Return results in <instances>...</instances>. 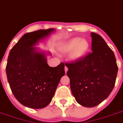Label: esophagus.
I'll return each mask as SVG.
<instances>
[{
    "label": "esophagus",
    "instance_id": "34e87169",
    "mask_svg": "<svg viewBox=\"0 0 123 123\" xmlns=\"http://www.w3.org/2000/svg\"><path fill=\"white\" fill-rule=\"evenodd\" d=\"M68 67L67 66H65V67H64V70H65V72H67V71H68Z\"/></svg>",
    "mask_w": 123,
    "mask_h": 123
}]
</instances>
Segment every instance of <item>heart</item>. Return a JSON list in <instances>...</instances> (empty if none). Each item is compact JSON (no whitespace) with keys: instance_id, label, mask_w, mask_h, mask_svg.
<instances>
[{"instance_id":"1","label":"heart","mask_w":123,"mask_h":123,"mask_svg":"<svg viewBox=\"0 0 123 123\" xmlns=\"http://www.w3.org/2000/svg\"><path fill=\"white\" fill-rule=\"evenodd\" d=\"M89 43L86 40L80 38H75L68 41L66 43L61 45L60 50L62 52L72 53L73 59H79L83 57L89 49Z\"/></svg>"}]
</instances>
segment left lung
I'll return each mask as SVG.
<instances>
[{
  "label": "left lung",
  "mask_w": 123,
  "mask_h": 123,
  "mask_svg": "<svg viewBox=\"0 0 123 123\" xmlns=\"http://www.w3.org/2000/svg\"><path fill=\"white\" fill-rule=\"evenodd\" d=\"M92 52L65 63L70 88L80 105L92 108L110 95L115 86L117 66L115 55L99 34L91 33Z\"/></svg>",
  "instance_id": "obj_1"
}]
</instances>
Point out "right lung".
I'll list each match as a JSON object with an SVG mask.
<instances>
[{
  "label": "right lung",
  "instance_id": "add662e5",
  "mask_svg": "<svg viewBox=\"0 0 123 123\" xmlns=\"http://www.w3.org/2000/svg\"><path fill=\"white\" fill-rule=\"evenodd\" d=\"M54 31V29L26 33L10 50L6 64L8 81L15 98L33 109L46 107L51 102L61 78L64 62L50 67L44 53L33 47Z\"/></svg>",
  "mask_w": 123,
  "mask_h": 123
}]
</instances>
